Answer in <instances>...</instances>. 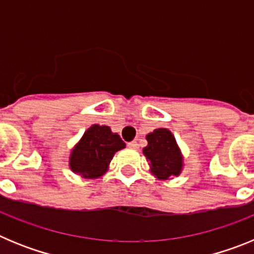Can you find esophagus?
I'll list each match as a JSON object with an SVG mask.
<instances>
[{
  "mask_svg": "<svg viewBox=\"0 0 254 254\" xmlns=\"http://www.w3.org/2000/svg\"><path fill=\"white\" fill-rule=\"evenodd\" d=\"M128 147H129V149L137 150L138 149V143L136 142V141H132V142H128Z\"/></svg>",
  "mask_w": 254,
  "mask_h": 254,
  "instance_id": "1",
  "label": "esophagus"
}]
</instances>
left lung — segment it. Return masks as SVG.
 <instances>
[{
  "label": "left lung",
  "instance_id": "left-lung-1",
  "mask_svg": "<svg viewBox=\"0 0 254 254\" xmlns=\"http://www.w3.org/2000/svg\"><path fill=\"white\" fill-rule=\"evenodd\" d=\"M147 146L142 152L149 161L150 172L160 181H170L181 176L185 163L181 147L168 128H156L146 134Z\"/></svg>",
  "mask_w": 254,
  "mask_h": 254
}]
</instances>
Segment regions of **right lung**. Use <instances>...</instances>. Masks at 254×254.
Instances as JSON below:
<instances>
[{"mask_svg":"<svg viewBox=\"0 0 254 254\" xmlns=\"http://www.w3.org/2000/svg\"><path fill=\"white\" fill-rule=\"evenodd\" d=\"M125 147L120 134L112 132L111 127L93 125L71 150L68 167L85 179L100 178L109 169L114 154Z\"/></svg>","mask_w":254,"mask_h":254,"instance_id":"1","label":"right lung"}]
</instances>
